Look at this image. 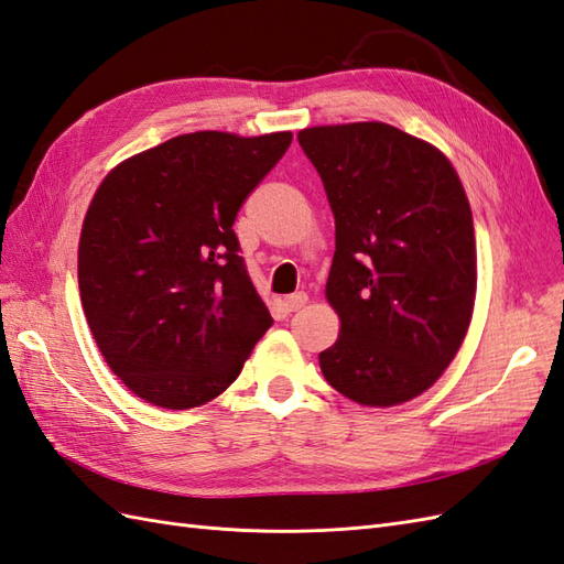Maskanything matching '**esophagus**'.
Returning <instances> with one entry per match:
<instances>
[{
  "label": "esophagus",
  "mask_w": 564,
  "mask_h": 564,
  "mask_svg": "<svg viewBox=\"0 0 564 564\" xmlns=\"http://www.w3.org/2000/svg\"><path fill=\"white\" fill-rule=\"evenodd\" d=\"M305 305H307V293H293V295L285 297V310L288 312H297V310H303Z\"/></svg>",
  "instance_id": "obj_1"
}]
</instances>
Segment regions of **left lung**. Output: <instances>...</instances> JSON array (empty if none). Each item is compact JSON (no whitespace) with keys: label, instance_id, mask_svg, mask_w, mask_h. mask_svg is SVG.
<instances>
[{"label":"left lung","instance_id":"1","mask_svg":"<svg viewBox=\"0 0 564 564\" xmlns=\"http://www.w3.org/2000/svg\"><path fill=\"white\" fill-rule=\"evenodd\" d=\"M297 141L336 220L326 300L341 329L319 352L338 394L370 409L421 397L474 317V216L452 161L384 122L307 127Z\"/></svg>","mask_w":564,"mask_h":564}]
</instances>
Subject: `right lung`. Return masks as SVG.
I'll use <instances>...</instances> for the list:
<instances>
[{
    "instance_id": "add662e5",
    "label": "right lung",
    "mask_w": 564,
    "mask_h": 564,
    "mask_svg": "<svg viewBox=\"0 0 564 564\" xmlns=\"http://www.w3.org/2000/svg\"><path fill=\"white\" fill-rule=\"evenodd\" d=\"M291 141L180 134L98 185L78 238V293L108 368L147 403L214 401L271 326L232 223Z\"/></svg>"
}]
</instances>
